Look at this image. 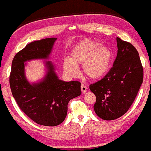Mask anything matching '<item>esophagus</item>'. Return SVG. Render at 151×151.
Instances as JSON below:
<instances>
[{
  "label": "esophagus",
  "mask_w": 151,
  "mask_h": 151,
  "mask_svg": "<svg viewBox=\"0 0 151 151\" xmlns=\"http://www.w3.org/2000/svg\"><path fill=\"white\" fill-rule=\"evenodd\" d=\"M81 91H82L83 93H86L87 89H87V87L84 84H81Z\"/></svg>",
  "instance_id": "obj_1"
}]
</instances>
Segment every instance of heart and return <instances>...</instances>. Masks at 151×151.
Listing matches in <instances>:
<instances>
[{"instance_id": "b5f03b06", "label": "heart", "mask_w": 151, "mask_h": 151, "mask_svg": "<svg viewBox=\"0 0 151 151\" xmlns=\"http://www.w3.org/2000/svg\"><path fill=\"white\" fill-rule=\"evenodd\" d=\"M112 60V52L107 47L98 42L84 40L70 51V58L63 62V69L69 76L78 74V65L83 64V72L87 77L97 79L104 76L109 69Z\"/></svg>"}]
</instances>
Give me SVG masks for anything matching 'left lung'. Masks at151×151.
<instances>
[{
	"instance_id": "1",
	"label": "left lung",
	"mask_w": 151,
	"mask_h": 151,
	"mask_svg": "<svg viewBox=\"0 0 151 151\" xmlns=\"http://www.w3.org/2000/svg\"><path fill=\"white\" fill-rule=\"evenodd\" d=\"M117 55L102 79L89 85L95 94L94 111L104 120H114L129 110L143 82V67L136 49L116 38Z\"/></svg>"
}]
</instances>
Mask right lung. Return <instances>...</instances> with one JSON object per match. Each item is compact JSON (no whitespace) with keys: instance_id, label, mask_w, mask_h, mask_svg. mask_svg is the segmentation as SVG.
I'll return each mask as SVG.
<instances>
[{"instance_id":"right-lung-1","label":"right lung","mask_w":151,"mask_h":151,"mask_svg":"<svg viewBox=\"0 0 151 151\" xmlns=\"http://www.w3.org/2000/svg\"><path fill=\"white\" fill-rule=\"evenodd\" d=\"M57 38L30 42L14 56L11 64L9 84L11 93L19 109L39 125L56 126L64 121L71 99L81 94L79 81L60 80L51 62H45L47 73L43 80L30 84L27 81L24 62L47 59Z\"/></svg>"}]
</instances>
